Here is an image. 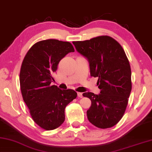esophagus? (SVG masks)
I'll return each instance as SVG.
<instances>
[{"mask_svg": "<svg viewBox=\"0 0 152 152\" xmlns=\"http://www.w3.org/2000/svg\"><path fill=\"white\" fill-rule=\"evenodd\" d=\"M77 95H78V97H80V98H82V97H83V94H82V93H80V92H78L77 93Z\"/></svg>", "mask_w": 152, "mask_h": 152, "instance_id": "esophagus-1", "label": "esophagus"}]
</instances>
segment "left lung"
I'll list each match as a JSON object with an SVG mask.
<instances>
[{"label":"left lung","mask_w":152,"mask_h":152,"mask_svg":"<svg viewBox=\"0 0 152 152\" xmlns=\"http://www.w3.org/2000/svg\"><path fill=\"white\" fill-rule=\"evenodd\" d=\"M73 44L88 61L91 76L98 77L100 94H83L91 101L87 111L88 120L99 128L113 127L123 117L132 91L131 68L126 53L118 42L108 36Z\"/></svg>","instance_id":"8db88e82"}]
</instances>
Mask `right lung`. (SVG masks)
I'll return each instance as SVG.
<instances>
[{
    "mask_svg": "<svg viewBox=\"0 0 152 152\" xmlns=\"http://www.w3.org/2000/svg\"><path fill=\"white\" fill-rule=\"evenodd\" d=\"M74 51L69 42L47 39L33 45L23 59L19 79L23 100L33 121L46 130L63 123L66 106L77 95L73 89L50 85L59 61Z\"/></svg>",
    "mask_w": 152,
    "mask_h": 152,
    "instance_id": "obj_1",
    "label": "right lung"
}]
</instances>
